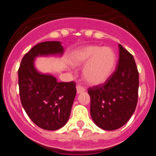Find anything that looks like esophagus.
Wrapping results in <instances>:
<instances>
[{"label":"esophagus","instance_id":"34e87169","mask_svg":"<svg viewBox=\"0 0 156 156\" xmlns=\"http://www.w3.org/2000/svg\"><path fill=\"white\" fill-rule=\"evenodd\" d=\"M84 90H85L84 87H83L80 86V85H77V86H76V92H77V94L83 93V92H84Z\"/></svg>","mask_w":156,"mask_h":156}]
</instances>
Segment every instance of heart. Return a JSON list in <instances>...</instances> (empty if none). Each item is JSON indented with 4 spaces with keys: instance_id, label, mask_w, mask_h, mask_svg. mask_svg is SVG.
Here are the masks:
<instances>
[{
    "instance_id": "1",
    "label": "heart",
    "mask_w": 156,
    "mask_h": 156,
    "mask_svg": "<svg viewBox=\"0 0 156 156\" xmlns=\"http://www.w3.org/2000/svg\"><path fill=\"white\" fill-rule=\"evenodd\" d=\"M71 62L77 66L86 64L83 69V79L89 84L98 85L105 82L113 73L116 55L109 47L90 45L74 52Z\"/></svg>"
}]
</instances>
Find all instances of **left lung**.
Wrapping results in <instances>:
<instances>
[{"label":"left lung","mask_w":156,"mask_h":156,"mask_svg":"<svg viewBox=\"0 0 156 156\" xmlns=\"http://www.w3.org/2000/svg\"><path fill=\"white\" fill-rule=\"evenodd\" d=\"M119 56L113 73L103 84L88 88L90 115L98 127L119 129L134 112L138 98L139 73L133 55L119 44Z\"/></svg>","instance_id":"1"}]
</instances>
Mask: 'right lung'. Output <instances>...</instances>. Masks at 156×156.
<instances>
[{"label":"right lung","mask_w":156,"mask_h":156,"mask_svg":"<svg viewBox=\"0 0 156 156\" xmlns=\"http://www.w3.org/2000/svg\"><path fill=\"white\" fill-rule=\"evenodd\" d=\"M63 51L59 41L40 43L25 55L18 70L22 105L30 119L47 130L58 129L67 122L76 94V83L58 82L53 76L41 73L34 59L62 55Z\"/></svg>","instance_id":"obj_1"}]
</instances>
